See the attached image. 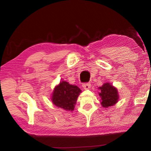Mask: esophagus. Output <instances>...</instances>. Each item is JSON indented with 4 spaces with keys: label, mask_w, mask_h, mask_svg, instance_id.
I'll list each match as a JSON object with an SVG mask.
<instances>
[{
    "label": "esophagus",
    "mask_w": 151,
    "mask_h": 151,
    "mask_svg": "<svg viewBox=\"0 0 151 151\" xmlns=\"http://www.w3.org/2000/svg\"><path fill=\"white\" fill-rule=\"evenodd\" d=\"M91 84L89 83H83V87L85 89H89L91 88Z\"/></svg>",
    "instance_id": "1"
}]
</instances>
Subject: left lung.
Returning a JSON list of instances; mask_svg holds the SVG:
<instances>
[{"label":"left lung","instance_id":"8db88e82","mask_svg":"<svg viewBox=\"0 0 151 151\" xmlns=\"http://www.w3.org/2000/svg\"><path fill=\"white\" fill-rule=\"evenodd\" d=\"M100 90L99 96L101 98V105L104 108L113 106L119 99L117 89L111 85L109 83H104L102 86L99 87Z\"/></svg>","mask_w":151,"mask_h":151}]
</instances>
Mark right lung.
I'll use <instances>...</instances> for the list:
<instances>
[{"mask_svg":"<svg viewBox=\"0 0 151 151\" xmlns=\"http://www.w3.org/2000/svg\"><path fill=\"white\" fill-rule=\"evenodd\" d=\"M81 90L77 86L61 81L56 86L51 97L52 103L65 111H73Z\"/></svg>","mask_w":151,"mask_h":151,"instance_id":"add662e5","label":"right lung"}]
</instances>
